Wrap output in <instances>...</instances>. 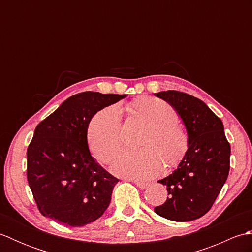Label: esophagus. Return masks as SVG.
Instances as JSON below:
<instances>
[{"instance_id":"1","label":"esophagus","mask_w":252,"mask_h":252,"mask_svg":"<svg viewBox=\"0 0 252 252\" xmlns=\"http://www.w3.org/2000/svg\"><path fill=\"white\" fill-rule=\"evenodd\" d=\"M126 181H129V182H133V183H134L138 189H146L147 187V183H145V182H141V181H136V180H133V179H126Z\"/></svg>"}]
</instances>
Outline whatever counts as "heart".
Segmentation results:
<instances>
[{
	"label": "heart",
	"instance_id": "obj_1",
	"mask_svg": "<svg viewBox=\"0 0 252 252\" xmlns=\"http://www.w3.org/2000/svg\"><path fill=\"white\" fill-rule=\"evenodd\" d=\"M133 107L151 123L141 142L145 148L126 149L118 154L111 163V171L127 179L148 180L162 170L163 160L173 164L182 157L186 136L174 121V110L167 101L142 97L133 103ZM87 138L93 156L108 162L122 143L120 107L112 105L98 111L90 122Z\"/></svg>",
	"mask_w": 252,
	"mask_h": 252
}]
</instances>
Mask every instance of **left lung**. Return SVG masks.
Instances as JSON below:
<instances>
[{"label":"left lung","mask_w":252,"mask_h":252,"mask_svg":"<svg viewBox=\"0 0 252 252\" xmlns=\"http://www.w3.org/2000/svg\"><path fill=\"white\" fill-rule=\"evenodd\" d=\"M155 96L179 115L187 133V151L178 168L158 181L167 186L169 197L154 210L171 221L196 220L210 210L226 182L231 145L220 118L199 98L178 91Z\"/></svg>","instance_id":"1"}]
</instances>
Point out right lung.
<instances>
[{
    "label": "right lung",
    "mask_w": 252,
    "mask_h": 252,
    "mask_svg": "<svg viewBox=\"0 0 252 252\" xmlns=\"http://www.w3.org/2000/svg\"><path fill=\"white\" fill-rule=\"evenodd\" d=\"M126 95L82 92L40 122L27 151V178L40 212L67 226L97 220L118 180L90 152L87 132L96 112Z\"/></svg>",
    "instance_id": "add662e5"
}]
</instances>
